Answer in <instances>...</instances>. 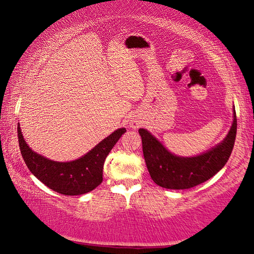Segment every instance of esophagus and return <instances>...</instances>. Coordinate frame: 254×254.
Wrapping results in <instances>:
<instances>
[{
  "label": "esophagus",
  "mask_w": 254,
  "mask_h": 254,
  "mask_svg": "<svg viewBox=\"0 0 254 254\" xmlns=\"http://www.w3.org/2000/svg\"><path fill=\"white\" fill-rule=\"evenodd\" d=\"M131 127H134V128H135V127H137V123H135V122H132V123H131Z\"/></svg>",
  "instance_id": "34e87169"
}]
</instances>
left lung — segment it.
I'll list each match as a JSON object with an SVG mask.
<instances>
[{
	"label": "left lung",
	"instance_id": "left-lung-1",
	"mask_svg": "<svg viewBox=\"0 0 254 254\" xmlns=\"http://www.w3.org/2000/svg\"><path fill=\"white\" fill-rule=\"evenodd\" d=\"M236 113L225 139L214 148L194 157H180L168 151L145 128H139L149 174L154 183L167 189H188L216 175L229 160L236 136Z\"/></svg>",
	"mask_w": 254,
	"mask_h": 254
}]
</instances>
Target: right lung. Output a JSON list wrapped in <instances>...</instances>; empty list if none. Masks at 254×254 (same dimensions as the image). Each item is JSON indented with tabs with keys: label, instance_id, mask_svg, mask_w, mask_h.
Here are the masks:
<instances>
[{
	"label": "right lung",
	"instance_id": "1",
	"mask_svg": "<svg viewBox=\"0 0 254 254\" xmlns=\"http://www.w3.org/2000/svg\"><path fill=\"white\" fill-rule=\"evenodd\" d=\"M126 132L124 127L118 128L84 156L72 161L59 162L34 152L24 141L18 123L21 154L29 170L47 187L67 196L86 194L103 182V167L107 154Z\"/></svg>",
	"mask_w": 254,
	"mask_h": 254
}]
</instances>
